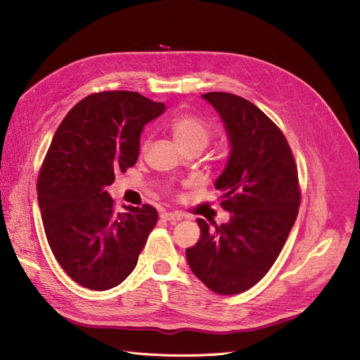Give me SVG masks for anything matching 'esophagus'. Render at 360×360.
Instances as JSON below:
<instances>
[{"label":"esophagus","instance_id":"34e87169","mask_svg":"<svg viewBox=\"0 0 360 360\" xmlns=\"http://www.w3.org/2000/svg\"><path fill=\"white\" fill-rule=\"evenodd\" d=\"M161 218L165 221H169V222H176V221H180L183 217L179 212H162Z\"/></svg>","mask_w":360,"mask_h":360}]
</instances>
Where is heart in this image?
Masks as SVG:
<instances>
[{
    "label": "heart",
    "mask_w": 360,
    "mask_h": 360,
    "mask_svg": "<svg viewBox=\"0 0 360 360\" xmlns=\"http://www.w3.org/2000/svg\"><path fill=\"white\" fill-rule=\"evenodd\" d=\"M169 130L181 150L191 149V148H198L202 150L210 143L211 134H212L211 127L207 122H203L200 117L189 112L180 114L171 120ZM149 143H150V139L148 136H145L139 145L141 153L146 152V149L149 148Z\"/></svg>",
    "instance_id": "1"
}]
</instances>
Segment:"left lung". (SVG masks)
Returning <instances> with one entry per match:
<instances>
[{"label": "left lung", "mask_w": 360, "mask_h": 360, "mask_svg": "<svg viewBox=\"0 0 360 360\" xmlns=\"http://www.w3.org/2000/svg\"><path fill=\"white\" fill-rule=\"evenodd\" d=\"M218 111L230 139V158L215 181L227 224L186 249L195 276L218 295L243 293L276 262L297 218L300 186L293 152L278 126L248 99L227 92L202 95Z\"/></svg>", "instance_id": "1"}]
</instances>
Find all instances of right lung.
Segmentation results:
<instances>
[{"label":"right lung","instance_id":"1","mask_svg":"<svg viewBox=\"0 0 360 360\" xmlns=\"http://www.w3.org/2000/svg\"><path fill=\"white\" fill-rule=\"evenodd\" d=\"M164 111L138 92L92 94L68 111L48 148L37 183L44 230L57 262L83 287L123 283L157 224L148 203L117 212L107 186L136 164L143 126Z\"/></svg>","mask_w":360,"mask_h":360}]
</instances>
